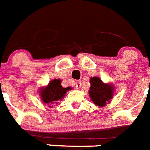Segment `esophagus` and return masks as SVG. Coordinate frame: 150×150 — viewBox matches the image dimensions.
I'll return each instance as SVG.
<instances>
[{"label":"esophagus","mask_w":150,"mask_h":150,"mask_svg":"<svg viewBox=\"0 0 150 150\" xmlns=\"http://www.w3.org/2000/svg\"><path fill=\"white\" fill-rule=\"evenodd\" d=\"M75 86H76V88H80L81 87V81H78L75 83Z\"/></svg>","instance_id":"esophagus-1"}]
</instances>
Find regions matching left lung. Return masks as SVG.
<instances>
[{"label": "left lung", "mask_w": 150, "mask_h": 150, "mask_svg": "<svg viewBox=\"0 0 150 150\" xmlns=\"http://www.w3.org/2000/svg\"><path fill=\"white\" fill-rule=\"evenodd\" d=\"M90 83L89 94L93 102L100 107L107 105L113 96V87L110 84L104 83L100 78L96 76L91 78Z\"/></svg>", "instance_id": "8db88e82"}]
</instances>
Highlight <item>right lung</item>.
Instances as JSON below:
<instances>
[{"mask_svg":"<svg viewBox=\"0 0 150 150\" xmlns=\"http://www.w3.org/2000/svg\"><path fill=\"white\" fill-rule=\"evenodd\" d=\"M70 89L71 87L63 88L61 86L60 80L55 79L49 83L47 87L41 89L40 94H41L42 100L45 104H49V105L57 103L59 100L63 99L67 91Z\"/></svg>","mask_w":150,"mask_h":150,"instance_id":"obj_1","label":"right lung"}]
</instances>
